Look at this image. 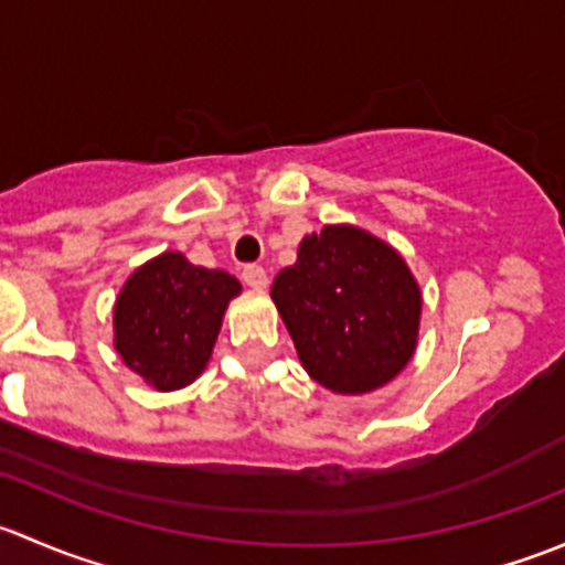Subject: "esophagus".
I'll list each match as a JSON object with an SVG mask.
<instances>
[{"label": "esophagus", "instance_id": "34e87169", "mask_svg": "<svg viewBox=\"0 0 565 565\" xmlns=\"http://www.w3.org/2000/svg\"><path fill=\"white\" fill-rule=\"evenodd\" d=\"M243 281H246V287H250V289H267L270 278H267L265 267L246 265V267H243Z\"/></svg>", "mask_w": 565, "mask_h": 565}]
</instances>
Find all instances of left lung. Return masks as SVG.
Returning a JSON list of instances; mask_svg holds the SVG:
<instances>
[{"label":"left lung","mask_w":565,"mask_h":565,"mask_svg":"<svg viewBox=\"0 0 565 565\" xmlns=\"http://www.w3.org/2000/svg\"><path fill=\"white\" fill-rule=\"evenodd\" d=\"M270 298L303 369L333 393L383 388L418 344V281L388 243L358 226L303 237Z\"/></svg>","instance_id":"1"}]
</instances>
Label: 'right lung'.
<instances>
[{
    "label": "right lung",
    "mask_w": 565,
    "mask_h": 565,
    "mask_svg": "<svg viewBox=\"0 0 565 565\" xmlns=\"http://www.w3.org/2000/svg\"><path fill=\"white\" fill-rule=\"evenodd\" d=\"M235 295H241L235 276L167 250L125 281L114 303V347L152 388H185L207 366Z\"/></svg>",
    "instance_id": "right-lung-1"
}]
</instances>
